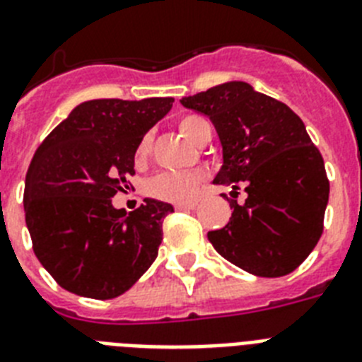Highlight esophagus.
<instances>
[{"mask_svg":"<svg viewBox=\"0 0 362 362\" xmlns=\"http://www.w3.org/2000/svg\"><path fill=\"white\" fill-rule=\"evenodd\" d=\"M176 209H195L197 208V202L193 200V202H184V204H175Z\"/></svg>","mask_w":362,"mask_h":362,"instance_id":"34e87169","label":"esophagus"}]
</instances>
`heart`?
<instances>
[{
    "instance_id": "obj_1",
    "label": "heart",
    "mask_w": 362,
    "mask_h": 362,
    "mask_svg": "<svg viewBox=\"0 0 362 362\" xmlns=\"http://www.w3.org/2000/svg\"><path fill=\"white\" fill-rule=\"evenodd\" d=\"M178 130L186 136L189 141L199 145L206 136H211V124L202 115H184L178 121ZM151 151V136L141 138L136 148V162H145ZM208 178V173L204 169H193V171H167L160 173L154 176L153 180L148 182L147 191L148 195L154 199L167 200V202H176V204H184L189 200L195 199L197 191L200 184Z\"/></svg>"
}]
</instances>
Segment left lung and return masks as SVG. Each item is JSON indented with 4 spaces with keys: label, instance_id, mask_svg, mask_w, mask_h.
I'll return each mask as SVG.
<instances>
[{
    "label": "left lung",
    "instance_id": "1",
    "mask_svg": "<svg viewBox=\"0 0 362 362\" xmlns=\"http://www.w3.org/2000/svg\"><path fill=\"white\" fill-rule=\"evenodd\" d=\"M182 105L208 115L223 145L214 184L239 186L247 200L228 199V224L208 232L215 250L261 278L293 272L317 247L324 230L329 180L322 154L289 106L248 83L232 81Z\"/></svg>",
    "mask_w": 362,
    "mask_h": 362
}]
</instances>
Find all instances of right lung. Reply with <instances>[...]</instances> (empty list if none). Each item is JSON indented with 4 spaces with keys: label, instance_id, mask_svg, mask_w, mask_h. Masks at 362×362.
Instances as JSON below:
<instances>
[{
    "label": "right lung",
    "instance_id": "obj_1",
    "mask_svg": "<svg viewBox=\"0 0 362 362\" xmlns=\"http://www.w3.org/2000/svg\"><path fill=\"white\" fill-rule=\"evenodd\" d=\"M173 101L81 103L36 148L25 176V223L36 257L62 289L115 298L156 259L173 206L145 199L127 214L112 197L129 189L138 144Z\"/></svg>",
    "mask_w": 362,
    "mask_h": 362
}]
</instances>
